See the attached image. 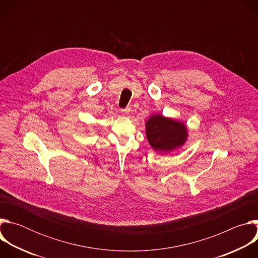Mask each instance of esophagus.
Masks as SVG:
<instances>
[{"mask_svg": "<svg viewBox=\"0 0 258 258\" xmlns=\"http://www.w3.org/2000/svg\"><path fill=\"white\" fill-rule=\"evenodd\" d=\"M130 112H131V109L130 108H124V109L121 110V113H122L123 116H128Z\"/></svg>", "mask_w": 258, "mask_h": 258, "instance_id": "1", "label": "esophagus"}]
</instances>
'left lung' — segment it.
Masks as SVG:
<instances>
[{"label": "left lung", "mask_w": 258, "mask_h": 258, "mask_svg": "<svg viewBox=\"0 0 258 258\" xmlns=\"http://www.w3.org/2000/svg\"><path fill=\"white\" fill-rule=\"evenodd\" d=\"M146 137L155 151L167 153L185 144L188 130L178 120L153 114L146 121Z\"/></svg>", "instance_id": "8db88e82"}]
</instances>
